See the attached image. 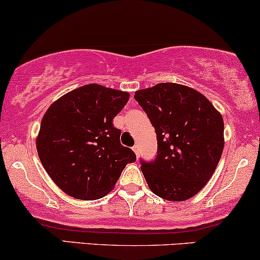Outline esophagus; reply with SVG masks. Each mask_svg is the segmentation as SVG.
I'll use <instances>...</instances> for the list:
<instances>
[{"instance_id": "obj_1", "label": "esophagus", "mask_w": 260, "mask_h": 260, "mask_svg": "<svg viewBox=\"0 0 260 260\" xmlns=\"http://www.w3.org/2000/svg\"><path fill=\"white\" fill-rule=\"evenodd\" d=\"M133 150L134 152H135V154H136V156H139L140 155V146L139 145H135L133 147Z\"/></svg>"}]
</instances>
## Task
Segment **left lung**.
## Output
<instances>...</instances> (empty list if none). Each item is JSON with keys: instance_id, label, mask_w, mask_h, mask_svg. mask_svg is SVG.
<instances>
[{"instance_id": "left-lung-1", "label": "left lung", "mask_w": 260, "mask_h": 260, "mask_svg": "<svg viewBox=\"0 0 260 260\" xmlns=\"http://www.w3.org/2000/svg\"><path fill=\"white\" fill-rule=\"evenodd\" d=\"M158 139L154 161L141 160L150 190L169 201H184L203 189L224 148V121L206 96L177 83H159L135 92Z\"/></svg>"}]
</instances>
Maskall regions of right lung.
I'll list each match as a JSON object with an SVG mask.
<instances>
[{
    "label": "right lung",
    "instance_id": "obj_1",
    "mask_svg": "<svg viewBox=\"0 0 260 260\" xmlns=\"http://www.w3.org/2000/svg\"><path fill=\"white\" fill-rule=\"evenodd\" d=\"M129 92L86 84L49 106L36 139L38 156L57 187L79 200H96L114 188L135 153L120 145L112 120Z\"/></svg>",
    "mask_w": 260,
    "mask_h": 260
}]
</instances>
